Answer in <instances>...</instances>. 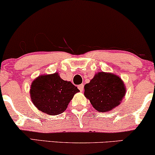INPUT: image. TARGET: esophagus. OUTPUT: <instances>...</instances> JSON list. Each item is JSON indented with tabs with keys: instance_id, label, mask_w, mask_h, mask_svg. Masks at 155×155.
Listing matches in <instances>:
<instances>
[{
	"instance_id": "obj_1",
	"label": "esophagus",
	"mask_w": 155,
	"mask_h": 155,
	"mask_svg": "<svg viewBox=\"0 0 155 155\" xmlns=\"http://www.w3.org/2000/svg\"><path fill=\"white\" fill-rule=\"evenodd\" d=\"M78 89H79L81 91H83V89H84V84H80V85L78 86Z\"/></svg>"
}]
</instances>
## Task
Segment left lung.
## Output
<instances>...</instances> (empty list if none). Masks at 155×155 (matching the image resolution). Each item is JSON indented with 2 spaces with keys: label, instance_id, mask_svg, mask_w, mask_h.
Segmentation results:
<instances>
[{
  "label": "left lung",
  "instance_id": "obj_1",
  "mask_svg": "<svg viewBox=\"0 0 155 155\" xmlns=\"http://www.w3.org/2000/svg\"><path fill=\"white\" fill-rule=\"evenodd\" d=\"M126 94L124 84L119 76L98 72L84 86V96L95 109L101 112L112 110L119 105Z\"/></svg>",
  "mask_w": 155,
  "mask_h": 155
}]
</instances>
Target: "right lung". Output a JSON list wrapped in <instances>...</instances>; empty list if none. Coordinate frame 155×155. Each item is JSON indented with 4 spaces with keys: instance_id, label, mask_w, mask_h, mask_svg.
<instances>
[{
    "instance_id": "right-lung-1",
    "label": "right lung",
    "mask_w": 155,
    "mask_h": 155,
    "mask_svg": "<svg viewBox=\"0 0 155 155\" xmlns=\"http://www.w3.org/2000/svg\"><path fill=\"white\" fill-rule=\"evenodd\" d=\"M79 90L58 73L39 76L31 86V101L38 110L49 115L63 113Z\"/></svg>"
}]
</instances>
